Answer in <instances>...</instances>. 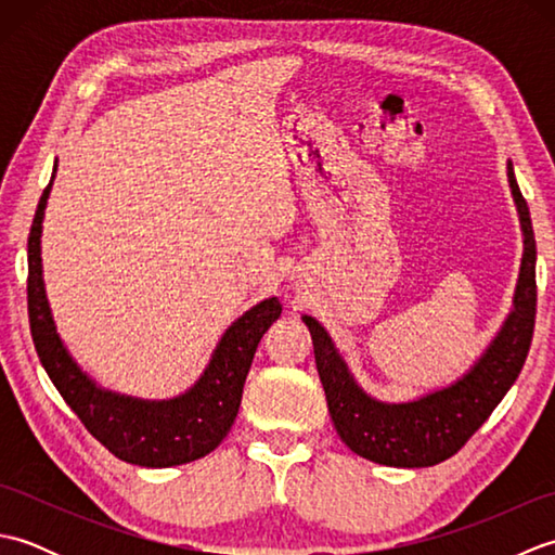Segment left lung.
<instances>
[{"instance_id":"8db88e82","label":"left lung","mask_w":555,"mask_h":555,"mask_svg":"<svg viewBox=\"0 0 555 555\" xmlns=\"http://www.w3.org/2000/svg\"><path fill=\"white\" fill-rule=\"evenodd\" d=\"M508 181L520 215L525 253L517 279L513 312L491 340L485 356L441 391L410 403H382L352 379L324 326L302 317L312 334L317 372L326 393L334 427L352 453L388 467H431L455 455L515 384L527 360L537 317V243L529 207L508 162Z\"/></svg>"}]
</instances>
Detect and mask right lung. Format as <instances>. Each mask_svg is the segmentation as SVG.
<instances>
[{"label": "right lung", "mask_w": 555, "mask_h": 555, "mask_svg": "<svg viewBox=\"0 0 555 555\" xmlns=\"http://www.w3.org/2000/svg\"><path fill=\"white\" fill-rule=\"evenodd\" d=\"M52 181L40 197L28 235V320L47 376L86 429L124 463L171 467L211 453L238 415L257 344L271 322L279 320L281 302L267 298L238 317L221 336L205 374L183 396L140 400L104 391L66 352L44 296L40 235Z\"/></svg>", "instance_id": "add662e5"}]
</instances>
